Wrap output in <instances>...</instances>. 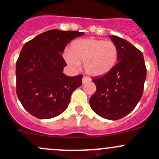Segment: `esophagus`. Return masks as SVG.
I'll use <instances>...</instances> for the list:
<instances>
[{"instance_id": "esophagus-1", "label": "esophagus", "mask_w": 159, "mask_h": 159, "mask_svg": "<svg viewBox=\"0 0 159 159\" xmlns=\"http://www.w3.org/2000/svg\"><path fill=\"white\" fill-rule=\"evenodd\" d=\"M89 81H90V78H89V77L87 76H85V75L83 77V84H86V83L89 82Z\"/></svg>"}]
</instances>
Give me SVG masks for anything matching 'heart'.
Masks as SVG:
<instances>
[{
    "label": "heart",
    "instance_id": "heart-1",
    "mask_svg": "<svg viewBox=\"0 0 159 159\" xmlns=\"http://www.w3.org/2000/svg\"><path fill=\"white\" fill-rule=\"evenodd\" d=\"M119 51L110 40L95 38L81 39L66 50L64 58L68 64L78 68L84 62L86 72L93 76L106 75L116 65Z\"/></svg>",
    "mask_w": 159,
    "mask_h": 159
}]
</instances>
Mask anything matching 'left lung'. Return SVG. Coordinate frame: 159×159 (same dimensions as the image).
Here are the masks:
<instances>
[{"label": "left lung", "mask_w": 159, "mask_h": 159, "mask_svg": "<svg viewBox=\"0 0 159 159\" xmlns=\"http://www.w3.org/2000/svg\"><path fill=\"white\" fill-rule=\"evenodd\" d=\"M118 48V63L106 75L93 78L97 90L90 105L98 116L111 120L132 111L143 94L147 69L141 51L127 40L109 36Z\"/></svg>", "instance_id": "left-lung-1"}]
</instances>
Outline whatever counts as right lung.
Here are the masks:
<instances>
[{
    "mask_svg": "<svg viewBox=\"0 0 159 159\" xmlns=\"http://www.w3.org/2000/svg\"><path fill=\"white\" fill-rule=\"evenodd\" d=\"M84 34L51 30L23 45L16 61V93L32 116L51 119L68 108L71 94L82 85L84 75H65L63 68L67 64L61 53L69 41Z\"/></svg>",
    "mask_w": 159,
    "mask_h": 159,
    "instance_id": "1",
    "label": "right lung"
}]
</instances>
